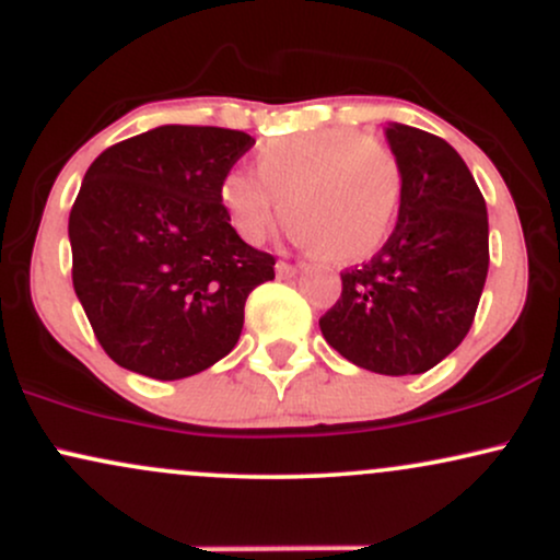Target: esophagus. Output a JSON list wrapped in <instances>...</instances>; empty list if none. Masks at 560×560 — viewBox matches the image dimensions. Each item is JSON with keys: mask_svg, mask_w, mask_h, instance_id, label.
<instances>
[{"mask_svg": "<svg viewBox=\"0 0 560 560\" xmlns=\"http://www.w3.org/2000/svg\"><path fill=\"white\" fill-rule=\"evenodd\" d=\"M300 262H287V260H279L276 262V276H279V279H289V276H294V273H300Z\"/></svg>", "mask_w": 560, "mask_h": 560, "instance_id": "esophagus-1", "label": "esophagus"}]
</instances>
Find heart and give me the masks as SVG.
Segmentation results:
<instances>
[{
    "label": "heart",
    "mask_w": 560,
    "mask_h": 560,
    "mask_svg": "<svg viewBox=\"0 0 560 560\" xmlns=\"http://www.w3.org/2000/svg\"><path fill=\"white\" fill-rule=\"evenodd\" d=\"M255 179L231 171L221 202L244 242L258 244L281 213L300 244L350 266L374 258L400 213L405 171L387 139L361 128H326L271 139L255 155Z\"/></svg>",
    "instance_id": "1"
}]
</instances>
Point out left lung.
<instances>
[{"label":"left lung","instance_id":"obj_1","mask_svg":"<svg viewBox=\"0 0 560 560\" xmlns=\"http://www.w3.org/2000/svg\"><path fill=\"white\" fill-rule=\"evenodd\" d=\"M405 191L397 226L369 262L342 271L320 316L339 355L387 376L423 374L471 329L487 268V205L464 158L434 133L392 124Z\"/></svg>","mask_w":560,"mask_h":560}]
</instances>
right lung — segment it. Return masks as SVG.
I'll list each match as a JSON object with an SVG mask.
<instances>
[{"mask_svg":"<svg viewBox=\"0 0 560 560\" xmlns=\"http://www.w3.org/2000/svg\"><path fill=\"white\" fill-rule=\"evenodd\" d=\"M255 139L160 126L107 147L70 210L73 289L96 342L141 376L184 378L234 350L276 258L231 226L221 184Z\"/></svg>","mask_w":560,"mask_h":560,"instance_id":"add662e5","label":"right lung"}]
</instances>
